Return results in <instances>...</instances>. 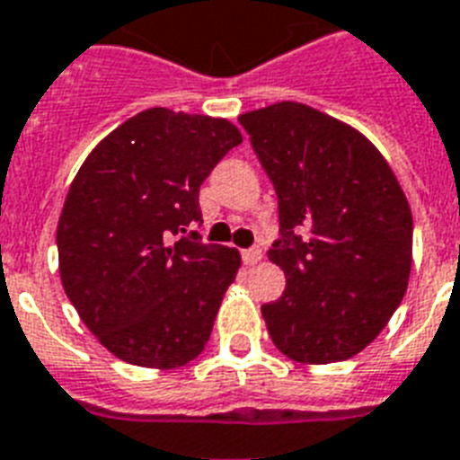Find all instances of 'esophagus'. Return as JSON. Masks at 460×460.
Returning <instances> with one entry per match:
<instances>
[{"label": "esophagus", "mask_w": 460, "mask_h": 460, "mask_svg": "<svg viewBox=\"0 0 460 460\" xmlns=\"http://www.w3.org/2000/svg\"><path fill=\"white\" fill-rule=\"evenodd\" d=\"M261 258H263V252H261V249H246V252H242V261H244V265L261 263Z\"/></svg>", "instance_id": "obj_1"}]
</instances>
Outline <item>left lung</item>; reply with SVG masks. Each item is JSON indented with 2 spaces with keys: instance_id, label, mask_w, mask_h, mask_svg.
<instances>
[{
  "instance_id": "8db88e82",
  "label": "left lung",
  "mask_w": 460,
  "mask_h": 460,
  "mask_svg": "<svg viewBox=\"0 0 460 460\" xmlns=\"http://www.w3.org/2000/svg\"><path fill=\"white\" fill-rule=\"evenodd\" d=\"M279 199L268 258L287 289L261 307L277 350L301 364L355 358L385 329L413 263L407 195L358 128L282 101L239 115Z\"/></svg>"
}]
</instances>
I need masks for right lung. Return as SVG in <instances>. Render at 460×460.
I'll return each mask as SVG.
<instances>
[{"label":"right lung","mask_w":460,"mask_h":460,"mask_svg":"<svg viewBox=\"0 0 460 460\" xmlns=\"http://www.w3.org/2000/svg\"><path fill=\"white\" fill-rule=\"evenodd\" d=\"M242 131L223 117L143 110L79 166L58 218V270L82 322L115 358L176 369L204 350L242 256L181 237L199 185Z\"/></svg>","instance_id":"1"}]
</instances>
